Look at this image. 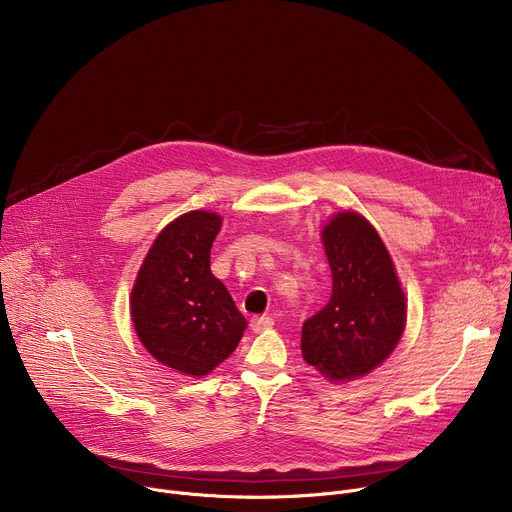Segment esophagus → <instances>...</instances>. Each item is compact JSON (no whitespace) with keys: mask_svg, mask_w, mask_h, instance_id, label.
Wrapping results in <instances>:
<instances>
[{"mask_svg":"<svg viewBox=\"0 0 512 512\" xmlns=\"http://www.w3.org/2000/svg\"><path fill=\"white\" fill-rule=\"evenodd\" d=\"M273 326V318L271 316H261V318H253L251 320V330L253 332H263L267 328Z\"/></svg>","mask_w":512,"mask_h":512,"instance_id":"obj_1","label":"esophagus"}]
</instances>
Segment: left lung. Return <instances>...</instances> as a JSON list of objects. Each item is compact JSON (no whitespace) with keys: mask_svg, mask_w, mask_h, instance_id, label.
I'll use <instances>...</instances> for the list:
<instances>
[{"mask_svg":"<svg viewBox=\"0 0 512 512\" xmlns=\"http://www.w3.org/2000/svg\"><path fill=\"white\" fill-rule=\"evenodd\" d=\"M332 271L330 302L304 322V360L330 381L371 373L405 328V296L387 247L356 212H340L322 233Z\"/></svg>","mask_w":512,"mask_h":512,"instance_id":"obj_1","label":"left lung"}]
</instances>
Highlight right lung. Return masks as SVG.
Segmentation results:
<instances>
[{"label":"right lung","instance_id":"add662e5","mask_svg":"<svg viewBox=\"0 0 512 512\" xmlns=\"http://www.w3.org/2000/svg\"><path fill=\"white\" fill-rule=\"evenodd\" d=\"M223 218L192 210L154 241L133 291L131 320L141 344L170 369L208 375L237 348L247 320L210 271V247Z\"/></svg>","mask_w":512,"mask_h":512}]
</instances>
